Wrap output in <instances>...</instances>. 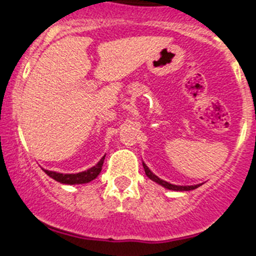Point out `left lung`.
<instances>
[{
    "instance_id": "left-lung-1",
    "label": "left lung",
    "mask_w": 256,
    "mask_h": 256,
    "mask_svg": "<svg viewBox=\"0 0 256 256\" xmlns=\"http://www.w3.org/2000/svg\"><path fill=\"white\" fill-rule=\"evenodd\" d=\"M142 166H144V170H145V174L148 175V178L152 179V180L156 182V183H158V184H161L162 187H164V188L172 190V191H191V190H195V188H198V187H200V184H196V186H175V184H171V183H168V182L162 180V179L158 178L157 175L153 174V172L149 170V168H148L146 164H144V162H142Z\"/></svg>"
}]
</instances>
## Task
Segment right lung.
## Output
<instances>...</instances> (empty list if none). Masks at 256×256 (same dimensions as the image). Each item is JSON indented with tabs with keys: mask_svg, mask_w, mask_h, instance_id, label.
<instances>
[{
	"mask_svg": "<svg viewBox=\"0 0 256 256\" xmlns=\"http://www.w3.org/2000/svg\"><path fill=\"white\" fill-rule=\"evenodd\" d=\"M104 157L95 166H92V168H90L86 171H82V172H77V174H61V172L50 170H44V172L56 182H60V183H64V184H84V183H88V182H92V179L98 176L99 172L102 171Z\"/></svg>",
	"mask_w": 256,
	"mask_h": 256,
	"instance_id": "add662e5",
	"label": "right lung"
}]
</instances>
